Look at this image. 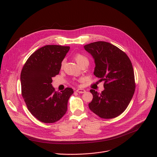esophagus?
Masks as SVG:
<instances>
[{
  "instance_id": "34e87169",
  "label": "esophagus",
  "mask_w": 157,
  "mask_h": 157,
  "mask_svg": "<svg viewBox=\"0 0 157 157\" xmlns=\"http://www.w3.org/2000/svg\"><path fill=\"white\" fill-rule=\"evenodd\" d=\"M76 92H78V93H84L86 92V91L83 89H78L76 90Z\"/></svg>"
}]
</instances>
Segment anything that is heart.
Here are the masks:
<instances>
[{"instance_id": "b5f03b06", "label": "heart", "mask_w": 157, "mask_h": 157, "mask_svg": "<svg viewBox=\"0 0 157 157\" xmlns=\"http://www.w3.org/2000/svg\"><path fill=\"white\" fill-rule=\"evenodd\" d=\"M75 59L76 60V63H77L78 64H79L81 63H82V62H83V61H88L87 59V58H86V56H84V55H81V54H80V53H77L76 55H75ZM63 62L62 63L61 66H63Z\"/></svg>"}]
</instances>
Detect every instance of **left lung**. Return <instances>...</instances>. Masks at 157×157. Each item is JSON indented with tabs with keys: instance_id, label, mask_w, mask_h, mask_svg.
Returning a JSON list of instances; mask_svg holds the SVG:
<instances>
[{
	"instance_id": "8db88e82",
	"label": "left lung",
	"mask_w": 157,
	"mask_h": 157,
	"mask_svg": "<svg viewBox=\"0 0 157 157\" xmlns=\"http://www.w3.org/2000/svg\"><path fill=\"white\" fill-rule=\"evenodd\" d=\"M84 48L94 58V75L104 81L105 89L101 93L91 89L93 98L89 107L101 118H115L126 109L135 92L132 63L124 52L108 42L96 41Z\"/></svg>"
}]
</instances>
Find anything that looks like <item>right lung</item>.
I'll return each mask as SVG.
<instances>
[{
	"label": "right lung",
	"mask_w": 157,
	"mask_h": 157,
	"mask_svg": "<svg viewBox=\"0 0 157 157\" xmlns=\"http://www.w3.org/2000/svg\"><path fill=\"white\" fill-rule=\"evenodd\" d=\"M70 47L44 46L28 58L20 75L21 95L31 114L44 123L59 121L66 113L73 90L67 87L58 93L52 86V78L59 74L61 62Z\"/></svg>",
	"instance_id": "obj_1"
}]
</instances>
